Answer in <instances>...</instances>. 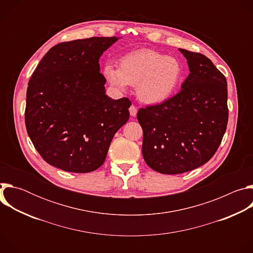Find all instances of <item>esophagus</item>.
<instances>
[{"label":"esophagus","instance_id":"esophagus-1","mask_svg":"<svg viewBox=\"0 0 253 253\" xmlns=\"http://www.w3.org/2000/svg\"><path fill=\"white\" fill-rule=\"evenodd\" d=\"M129 111H130V115H131L132 117H135V116L137 115V108H136L134 105H132V106L129 108Z\"/></svg>","mask_w":253,"mask_h":253}]
</instances>
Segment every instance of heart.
Wrapping results in <instances>:
<instances>
[{
	"label": "heart",
	"mask_w": 253,
	"mask_h": 253,
	"mask_svg": "<svg viewBox=\"0 0 253 253\" xmlns=\"http://www.w3.org/2000/svg\"><path fill=\"white\" fill-rule=\"evenodd\" d=\"M183 68L176 58L154 50H139L125 55L120 68L108 63L104 76L113 87L124 91L136 86L137 98L145 104L156 105L166 101L182 79Z\"/></svg>",
	"instance_id": "1"
}]
</instances>
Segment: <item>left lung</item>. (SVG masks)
Instances as JSON below:
<instances>
[{
    "label": "left lung",
    "mask_w": 253,
    "mask_h": 253,
    "mask_svg": "<svg viewBox=\"0 0 253 253\" xmlns=\"http://www.w3.org/2000/svg\"><path fill=\"white\" fill-rule=\"evenodd\" d=\"M179 51L190 71L181 90L137 113L143 129V158L162 174L184 173L208 162L220 145L228 121L224 75L206 56Z\"/></svg>",
    "instance_id": "1"
}]
</instances>
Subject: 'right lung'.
<instances>
[{
    "mask_svg": "<svg viewBox=\"0 0 253 253\" xmlns=\"http://www.w3.org/2000/svg\"><path fill=\"white\" fill-rule=\"evenodd\" d=\"M118 37L58 44L29 81L25 123L34 146L50 165L87 173L105 161L115 133L128 121V98L106 95L99 59Z\"/></svg>",
    "mask_w": 253,
    "mask_h": 253,
    "instance_id": "add662e5",
    "label": "right lung"
}]
</instances>
